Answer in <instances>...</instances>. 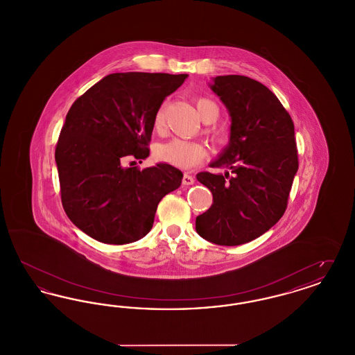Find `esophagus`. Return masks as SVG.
<instances>
[{
	"label": "esophagus",
	"instance_id": "obj_1",
	"mask_svg": "<svg viewBox=\"0 0 355 355\" xmlns=\"http://www.w3.org/2000/svg\"><path fill=\"white\" fill-rule=\"evenodd\" d=\"M194 184V177L190 174H185L182 178V185L189 186Z\"/></svg>",
	"mask_w": 355,
	"mask_h": 355
}]
</instances>
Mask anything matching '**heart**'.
Segmentation results:
<instances>
[{
  "label": "heart",
  "mask_w": 355,
  "mask_h": 355,
  "mask_svg": "<svg viewBox=\"0 0 355 355\" xmlns=\"http://www.w3.org/2000/svg\"><path fill=\"white\" fill-rule=\"evenodd\" d=\"M197 110L203 121L207 119H218L220 109L217 103L209 98L201 97L197 100ZM164 122V112L162 109H158L154 117V126L159 128ZM155 155L159 161L166 162L175 168L181 169H189L200 164L203 158L206 157V149L205 146L198 142H191L186 139L174 138L166 144H162L158 146Z\"/></svg>",
  "instance_id": "obj_1"
}]
</instances>
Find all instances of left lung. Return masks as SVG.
Masks as SVG:
<instances>
[{"label":"left lung","mask_w":355,"mask_h":355,"mask_svg":"<svg viewBox=\"0 0 355 355\" xmlns=\"http://www.w3.org/2000/svg\"><path fill=\"white\" fill-rule=\"evenodd\" d=\"M209 86L232 125L227 146L210 162L227 169L225 175L197 174L213 205L196 218V230L211 243L236 246L266 233L286 210L298 170L294 123L275 94L253 78L218 76Z\"/></svg>","instance_id":"1"}]
</instances>
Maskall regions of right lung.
I'll return each instance as SVG.
<instances>
[{"mask_svg": "<svg viewBox=\"0 0 355 355\" xmlns=\"http://www.w3.org/2000/svg\"><path fill=\"white\" fill-rule=\"evenodd\" d=\"M187 74L113 73L77 98L55 148L61 200L80 230L103 243L123 245L146 236L159 201L182 182L169 164L138 170L126 158L145 159L154 117Z\"/></svg>", "mask_w": 355, "mask_h": 355, "instance_id": "right-lung-1", "label": "right lung"}]
</instances>
